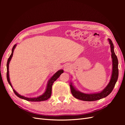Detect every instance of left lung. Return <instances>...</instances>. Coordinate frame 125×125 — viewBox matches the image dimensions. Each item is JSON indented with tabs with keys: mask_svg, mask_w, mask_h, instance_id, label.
Returning a JSON list of instances; mask_svg holds the SVG:
<instances>
[{
	"mask_svg": "<svg viewBox=\"0 0 125 125\" xmlns=\"http://www.w3.org/2000/svg\"><path fill=\"white\" fill-rule=\"evenodd\" d=\"M109 43L110 44L112 52V58L113 62V71L111 80L106 87L99 93L93 94H85L79 92L74 88L72 83L70 85L71 92L73 95L77 99L84 101H94L103 99L106 97L110 94L114 89L118 77V62L116 55L114 51V45L111 39H108Z\"/></svg>",
	"mask_w": 125,
	"mask_h": 125,
	"instance_id": "obj_1",
	"label": "left lung"
}]
</instances>
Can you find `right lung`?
<instances>
[{
  "label": "right lung",
  "instance_id": "1",
  "mask_svg": "<svg viewBox=\"0 0 125 125\" xmlns=\"http://www.w3.org/2000/svg\"><path fill=\"white\" fill-rule=\"evenodd\" d=\"M16 46V44H15L12 49V52H11V54L9 58L8 59V61H7V80H8V82L9 83V84L10 85V86H11V88H12V86L11 84V82L10 81V79H9V62H10V60L11 59V58L13 56V51L15 47ZM63 73V70H58L57 73H56L50 79V80L48 81V84L47 85V88L46 89V91H45V93L39 97H33V98H29V97H24L23 96H22L20 94H19L16 91H15L14 89H13V91L14 93H15L16 95L19 97L21 98L22 99H24L25 100L28 101H31V102H40V101H46L47 100H48L49 98H50L52 94V85L53 84V83L57 79L61 74L62 73Z\"/></svg>",
  "mask_w": 125,
  "mask_h": 125
}]
</instances>
